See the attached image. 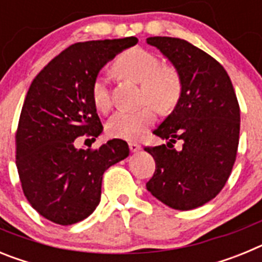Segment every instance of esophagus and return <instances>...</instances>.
<instances>
[{
	"mask_svg": "<svg viewBox=\"0 0 262 262\" xmlns=\"http://www.w3.org/2000/svg\"><path fill=\"white\" fill-rule=\"evenodd\" d=\"M128 147L131 149V152H138L142 149V145L138 144V143H128Z\"/></svg>",
	"mask_w": 262,
	"mask_h": 262,
	"instance_id": "obj_1",
	"label": "esophagus"
}]
</instances>
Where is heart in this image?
<instances>
[{"label": "heart", "instance_id": "heart-1", "mask_svg": "<svg viewBox=\"0 0 262 262\" xmlns=\"http://www.w3.org/2000/svg\"><path fill=\"white\" fill-rule=\"evenodd\" d=\"M159 57L143 48H129L115 61V71L122 77L133 80L142 88V102H149L161 113L170 111L181 97L182 82L178 72L172 67H160ZM92 99L97 110L107 113L111 108L107 78L98 75L92 84ZM156 120V111L150 105L135 111H119L106 124L113 138L135 140Z\"/></svg>", "mask_w": 262, "mask_h": 262}]
</instances>
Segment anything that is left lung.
<instances>
[{"label": "left lung", "instance_id": "1", "mask_svg": "<svg viewBox=\"0 0 262 262\" xmlns=\"http://www.w3.org/2000/svg\"><path fill=\"white\" fill-rule=\"evenodd\" d=\"M174 66L182 92L174 110L154 131L166 144L145 147L156 163L147 190L176 210H193L219 194L235 164L240 107L226 69L189 41L147 38ZM178 141V150L174 144Z\"/></svg>", "mask_w": 262, "mask_h": 262}]
</instances>
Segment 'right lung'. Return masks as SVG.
Listing matches in <instances>:
<instances>
[{
  "label": "right lung",
  "instance_id": "obj_1",
  "mask_svg": "<svg viewBox=\"0 0 262 262\" xmlns=\"http://www.w3.org/2000/svg\"><path fill=\"white\" fill-rule=\"evenodd\" d=\"M136 43L135 36L75 43L30 85L15 134V163L30 205L53 223L69 226L89 216L101 201L105 170L128 156L120 139L97 149H77L75 140H96L102 133L92 84L106 62Z\"/></svg>",
  "mask_w": 262,
  "mask_h": 262
}]
</instances>
